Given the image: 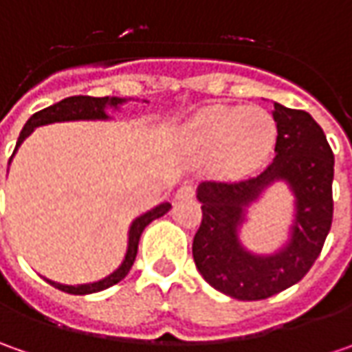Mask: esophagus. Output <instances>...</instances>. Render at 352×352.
Wrapping results in <instances>:
<instances>
[{
    "mask_svg": "<svg viewBox=\"0 0 352 352\" xmlns=\"http://www.w3.org/2000/svg\"><path fill=\"white\" fill-rule=\"evenodd\" d=\"M194 194H196V190H194L192 186L182 184V186L176 190V199H190V197H194Z\"/></svg>",
    "mask_w": 352,
    "mask_h": 352,
    "instance_id": "1",
    "label": "esophagus"
}]
</instances>
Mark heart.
<instances>
[{
    "instance_id": "heart-1",
    "label": "heart",
    "mask_w": 352,
    "mask_h": 352,
    "mask_svg": "<svg viewBox=\"0 0 352 352\" xmlns=\"http://www.w3.org/2000/svg\"><path fill=\"white\" fill-rule=\"evenodd\" d=\"M184 144L199 160H210L221 178H239L261 166L276 144L274 117L258 105H211L184 125Z\"/></svg>"
}]
</instances>
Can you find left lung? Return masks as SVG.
<instances>
[{"instance_id":"8db88e82","label":"left lung","mask_w":352,"mask_h":352,"mask_svg":"<svg viewBox=\"0 0 352 352\" xmlns=\"http://www.w3.org/2000/svg\"><path fill=\"white\" fill-rule=\"evenodd\" d=\"M278 137L274 160L241 182H201V225L194 236V263L204 280L235 300H264L298 284L323 249L333 221L335 158L323 129L307 111L274 102ZM284 182L294 196L289 241L270 255L242 245L248 208L270 185Z\"/></svg>"}]
</instances>
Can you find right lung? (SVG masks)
<instances>
[{
  "instance_id": "add662e5",
  "label": "right lung",
  "mask_w": 352,
  "mask_h": 352,
  "mask_svg": "<svg viewBox=\"0 0 352 352\" xmlns=\"http://www.w3.org/2000/svg\"><path fill=\"white\" fill-rule=\"evenodd\" d=\"M129 100L125 98H111V96H105V98H91V96H72V98H66L62 102L50 105L47 109H41L36 111L31 119L25 123V127L21 131L19 139H17V146H15V153L21 146V142L25 141L36 127H43V125H50V123H64V121H107L111 117L107 116V107L109 109H119L121 105ZM13 153V155H15ZM13 158V156H11ZM172 208L168 201L156 206L153 210H148L146 213H142L139 217L133 219V223L129 227V239H127V252H125V258L123 263L117 266L111 274H107L98 282H89V284H76V286H68V284H58L54 280H47L48 284H52L54 288L66 292V294H74V296H86V294H94V292H102L109 286H113L117 282H121L123 278L127 276L131 266L137 258V249H139V239H141L144 227L155 221L158 217H162L164 213H168Z\"/></svg>"
}]
</instances>
